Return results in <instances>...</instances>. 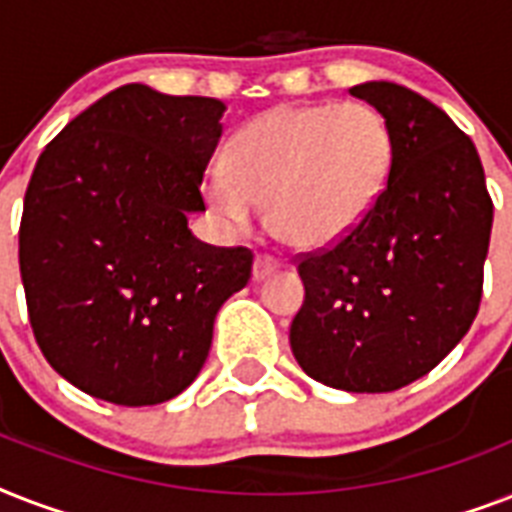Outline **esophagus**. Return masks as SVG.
Here are the masks:
<instances>
[{"instance_id": "esophagus-1", "label": "esophagus", "mask_w": 512, "mask_h": 512, "mask_svg": "<svg viewBox=\"0 0 512 512\" xmlns=\"http://www.w3.org/2000/svg\"><path fill=\"white\" fill-rule=\"evenodd\" d=\"M281 268V263L276 260V257L271 255H257L255 257V268H252V276H255V281H263L268 279L271 273H276Z\"/></svg>"}]
</instances>
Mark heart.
Here are the masks:
<instances>
[{
	"label": "heart",
	"mask_w": 512,
	"mask_h": 512,
	"mask_svg": "<svg viewBox=\"0 0 512 512\" xmlns=\"http://www.w3.org/2000/svg\"><path fill=\"white\" fill-rule=\"evenodd\" d=\"M393 162V130L374 106H276L233 135L228 170H209L201 196L225 231H249L265 204L279 239L321 249L369 217Z\"/></svg>",
	"instance_id": "1"
}]
</instances>
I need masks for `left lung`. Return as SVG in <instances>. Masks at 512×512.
Wrapping results in <instances>:
<instances>
[{
	"label": "left lung",
	"mask_w": 512,
	"mask_h": 512,
	"mask_svg": "<svg viewBox=\"0 0 512 512\" xmlns=\"http://www.w3.org/2000/svg\"><path fill=\"white\" fill-rule=\"evenodd\" d=\"M388 119L390 183L356 231L300 260L289 345L316 382L390 393L449 356L476 319L494 207L473 140L393 82L350 87Z\"/></svg>",
	"instance_id": "1"
}]
</instances>
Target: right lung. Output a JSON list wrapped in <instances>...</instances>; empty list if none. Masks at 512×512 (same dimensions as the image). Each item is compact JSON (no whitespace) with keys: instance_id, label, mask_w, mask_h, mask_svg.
Listing matches in <instances>:
<instances>
[{"instance_id":"1","label":"right lung","mask_w":512,"mask_h":512,"mask_svg":"<svg viewBox=\"0 0 512 512\" xmlns=\"http://www.w3.org/2000/svg\"><path fill=\"white\" fill-rule=\"evenodd\" d=\"M225 103L124 84L44 148L20 220V279L44 358L119 406L183 393L252 252L188 228L223 135Z\"/></svg>"}]
</instances>
